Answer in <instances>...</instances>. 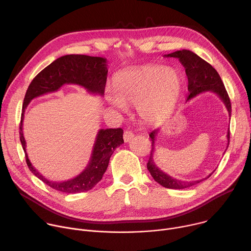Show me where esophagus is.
Here are the masks:
<instances>
[{
    "label": "esophagus",
    "instance_id": "obj_1",
    "mask_svg": "<svg viewBox=\"0 0 251 251\" xmlns=\"http://www.w3.org/2000/svg\"><path fill=\"white\" fill-rule=\"evenodd\" d=\"M134 137V134L131 132V131H125L124 132V135H123V138H124V141L125 142H129L133 139Z\"/></svg>",
    "mask_w": 251,
    "mask_h": 251
}]
</instances>
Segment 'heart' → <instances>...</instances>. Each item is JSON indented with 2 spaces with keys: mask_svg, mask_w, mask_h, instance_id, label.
I'll return each instance as SVG.
<instances>
[{
  "mask_svg": "<svg viewBox=\"0 0 251 251\" xmlns=\"http://www.w3.org/2000/svg\"><path fill=\"white\" fill-rule=\"evenodd\" d=\"M115 90H107L110 105L120 110L126 104L137 106L140 117L155 123L168 115L181 89V76L170 67L145 65L119 73L114 81Z\"/></svg>",
  "mask_w": 251,
  "mask_h": 251,
  "instance_id": "b5f03b06",
  "label": "heart"
}]
</instances>
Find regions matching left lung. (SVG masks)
I'll use <instances>...</instances> for the list:
<instances>
[{
    "instance_id": "1",
    "label": "left lung",
    "mask_w": 251,
    "mask_h": 251,
    "mask_svg": "<svg viewBox=\"0 0 251 251\" xmlns=\"http://www.w3.org/2000/svg\"><path fill=\"white\" fill-rule=\"evenodd\" d=\"M165 57L177 58L180 61V63L185 68V73L188 79V96L186 101H189L190 99L196 97L197 95L203 92L210 91V92L216 94L224 103L227 111H228L229 120H230V116H231L230 99L228 97V94L226 92L224 84L219 74L209 63L201 59L198 55H196L192 51L184 50V49L165 55ZM159 131L160 130L155 129L149 134L152 141V150H151L149 160L147 163V169L149 170L151 176L157 183L162 185L163 187L170 188V189H184V188H188L193 185H196L200 183L201 181L209 178L211 174L215 171L213 170V172L210 173L207 177L199 179V180L183 181V180L173 178L170 175L163 172L162 170L159 169V167L156 166L153 159V154L155 152V141ZM229 136H230V133L228 129V132H227V141H228V143H227V147H228V144H229Z\"/></svg>"
}]
</instances>
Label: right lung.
I'll return each mask as SVG.
<instances>
[{"label":"right lung","mask_w":251,"mask_h":251,"mask_svg":"<svg viewBox=\"0 0 251 251\" xmlns=\"http://www.w3.org/2000/svg\"><path fill=\"white\" fill-rule=\"evenodd\" d=\"M107 59L86 55H66L58 58L42 70L31 82L23 103L20 140L25 151L26 162L31 172L51 188L64 193H80L92 189L107 170L110 157L115 149L124 143L123 130L100 129L89 163L76 177L65 181H53L43 176L31 163L26 151V140L23 134V120L29 103L40 96L57 92L64 85L72 84L85 88L89 93L104 96L107 81Z\"/></svg>","instance_id":"add662e5"}]
</instances>
